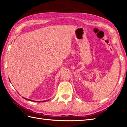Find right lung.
<instances>
[{
	"label": "right lung",
	"mask_w": 127,
	"mask_h": 127,
	"mask_svg": "<svg viewBox=\"0 0 127 127\" xmlns=\"http://www.w3.org/2000/svg\"><path fill=\"white\" fill-rule=\"evenodd\" d=\"M25 99H27V100H29V99H26V98H25ZM31 101V100H30Z\"/></svg>",
	"instance_id": "1"
}]
</instances>
